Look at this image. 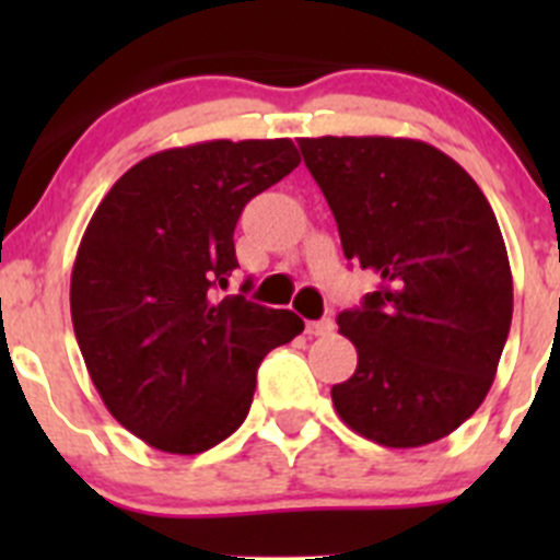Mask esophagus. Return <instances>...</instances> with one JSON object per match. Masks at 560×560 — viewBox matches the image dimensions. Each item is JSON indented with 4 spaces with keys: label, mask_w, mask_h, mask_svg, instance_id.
Wrapping results in <instances>:
<instances>
[{
    "label": "esophagus",
    "mask_w": 560,
    "mask_h": 560,
    "mask_svg": "<svg viewBox=\"0 0 560 560\" xmlns=\"http://www.w3.org/2000/svg\"><path fill=\"white\" fill-rule=\"evenodd\" d=\"M306 332H308V336H330V332H332V322L330 319L306 322Z\"/></svg>",
    "instance_id": "obj_1"
}]
</instances>
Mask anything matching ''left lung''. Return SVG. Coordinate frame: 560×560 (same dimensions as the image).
<instances>
[{"label":"left lung","instance_id":"1","mask_svg":"<svg viewBox=\"0 0 560 560\" xmlns=\"http://www.w3.org/2000/svg\"><path fill=\"white\" fill-rule=\"evenodd\" d=\"M341 235L376 292L338 314L358 369L332 385L338 417L382 447L450 436L493 385L512 325V270L474 178L409 138H301Z\"/></svg>","mask_w":560,"mask_h":560}]
</instances>
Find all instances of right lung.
<instances>
[{
  "mask_svg": "<svg viewBox=\"0 0 560 560\" xmlns=\"http://www.w3.org/2000/svg\"><path fill=\"white\" fill-rule=\"evenodd\" d=\"M298 165L287 138L160 151L113 184L83 233L78 347L107 411L162 453H206L238 431L262 358L303 332L287 308L219 301L241 211Z\"/></svg>",
  "mask_w": 560,
  "mask_h": 560,
  "instance_id": "obj_1",
  "label": "right lung"
}]
</instances>
